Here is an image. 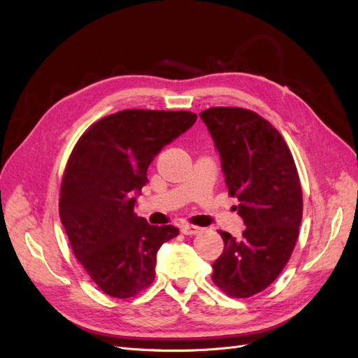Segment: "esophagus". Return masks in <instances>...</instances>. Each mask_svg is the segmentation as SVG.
I'll return each mask as SVG.
<instances>
[{
  "mask_svg": "<svg viewBox=\"0 0 358 358\" xmlns=\"http://www.w3.org/2000/svg\"><path fill=\"white\" fill-rule=\"evenodd\" d=\"M180 231L185 234V236H196V234L201 233V229H200V227L191 225V224H182L180 225Z\"/></svg>",
  "mask_w": 358,
  "mask_h": 358,
  "instance_id": "1",
  "label": "esophagus"
}]
</instances>
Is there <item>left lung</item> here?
I'll list each match as a JSON object with an SVG mask.
<instances>
[{"label": "left lung", "instance_id": "1", "mask_svg": "<svg viewBox=\"0 0 358 358\" xmlns=\"http://www.w3.org/2000/svg\"><path fill=\"white\" fill-rule=\"evenodd\" d=\"M200 117L246 227L239 239L220 231L224 251L212 264V279L231 297H251L279 276L296 246L303 212L299 173L282 136L255 112L210 107Z\"/></svg>", "mask_w": 358, "mask_h": 358}]
</instances>
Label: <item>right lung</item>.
Returning a JSON list of instances; mask_svg holds the SVG:
<instances>
[{"mask_svg":"<svg viewBox=\"0 0 358 358\" xmlns=\"http://www.w3.org/2000/svg\"><path fill=\"white\" fill-rule=\"evenodd\" d=\"M197 115L129 109L106 116L79 138L64 171L59 216L76 258L106 294L136 296L155 278L157 252L179 234L134 213L148 167Z\"/></svg>","mask_w":358,"mask_h":358,"instance_id":"add662e5","label":"right lung"}]
</instances>
